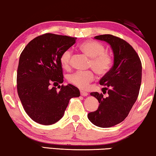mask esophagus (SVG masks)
Instances as JSON below:
<instances>
[{"instance_id":"esophagus-1","label":"esophagus","mask_w":156,"mask_h":156,"mask_svg":"<svg viewBox=\"0 0 156 156\" xmlns=\"http://www.w3.org/2000/svg\"><path fill=\"white\" fill-rule=\"evenodd\" d=\"M80 94H81V95L83 96V97H87V96L88 95V93L86 92V91H82V90H80Z\"/></svg>"}]
</instances>
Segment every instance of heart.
<instances>
[{"label": "heart", "instance_id": "b5f03b06", "mask_svg": "<svg viewBox=\"0 0 156 156\" xmlns=\"http://www.w3.org/2000/svg\"><path fill=\"white\" fill-rule=\"evenodd\" d=\"M82 52L90 57L89 67L94 70L99 75H104L108 73L113 65V57L111 54L105 51V47L95 40H86L79 46ZM72 52L67 50L62 53L59 62L64 69H68L70 67V59ZM94 80V73L92 70L78 71L70 74L68 81L74 86L85 89Z\"/></svg>", "mask_w": 156, "mask_h": 156}]
</instances>
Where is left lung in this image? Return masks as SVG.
<instances>
[{
  "label": "left lung",
  "instance_id": "8db88e82",
  "mask_svg": "<svg viewBox=\"0 0 156 156\" xmlns=\"http://www.w3.org/2000/svg\"><path fill=\"white\" fill-rule=\"evenodd\" d=\"M95 39L105 41L114 52V65L99 81L108 96L91 92L99 106L95 112L88 114L93 124L101 128L114 126L122 122L129 115L137 99L141 84L142 65L133 47L124 40L112 35H101Z\"/></svg>",
  "mask_w": 156,
  "mask_h": 156
}]
</instances>
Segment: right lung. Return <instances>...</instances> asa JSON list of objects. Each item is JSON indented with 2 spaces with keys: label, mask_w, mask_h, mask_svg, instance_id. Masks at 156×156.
Here are the masks:
<instances>
[{
  "label": "right lung",
  "mask_w": 156,
  "mask_h": 156,
  "mask_svg": "<svg viewBox=\"0 0 156 156\" xmlns=\"http://www.w3.org/2000/svg\"><path fill=\"white\" fill-rule=\"evenodd\" d=\"M76 37L45 33L32 40L23 50L17 71V90L23 108L34 121L51 125L62 118L69 99L80 92L63 82L59 57L76 42Z\"/></svg>",
  "instance_id": "right-lung-1"
}]
</instances>
